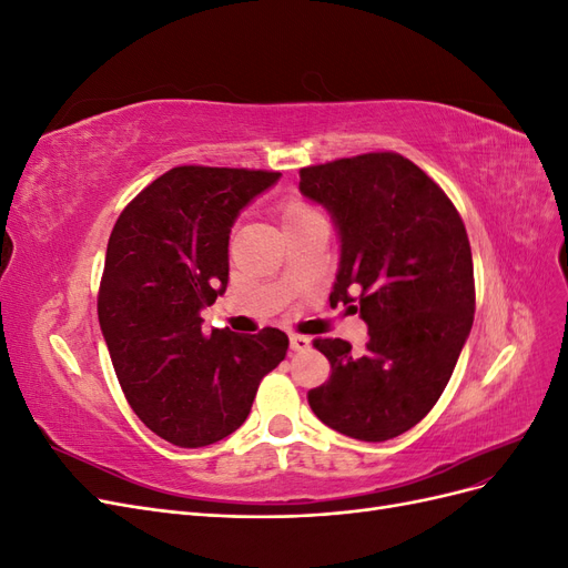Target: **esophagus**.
Here are the masks:
<instances>
[{
  "label": "esophagus",
  "mask_w": 568,
  "mask_h": 568,
  "mask_svg": "<svg viewBox=\"0 0 568 568\" xmlns=\"http://www.w3.org/2000/svg\"><path fill=\"white\" fill-rule=\"evenodd\" d=\"M288 341H291V351H298L301 353V351L311 348V338L303 336V334H291Z\"/></svg>",
  "instance_id": "34e87169"
}]
</instances>
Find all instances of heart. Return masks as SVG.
Listing matches in <instances>:
<instances>
[{"instance_id":"obj_1","label":"heart","mask_w":568,"mask_h":568,"mask_svg":"<svg viewBox=\"0 0 568 568\" xmlns=\"http://www.w3.org/2000/svg\"><path fill=\"white\" fill-rule=\"evenodd\" d=\"M277 211H280V217H282L284 225H288V222H294V220H298V217H305V215L315 213V211L311 209V203H305L301 196H294V194L284 196V199L280 201V205H277Z\"/></svg>"}]
</instances>
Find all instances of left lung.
<instances>
[{
    "instance_id": "left-lung-1",
    "label": "left lung",
    "mask_w": 568,
    "mask_h": 568,
    "mask_svg": "<svg viewBox=\"0 0 568 568\" xmlns=\"http://www.w3.org/2000/svg\"><path fill=\"white\" fill-rule=\"evenodd\" d=\"M301 192L341 234L332 305L358 301L369 326L363 353L315 338L332 374L307 390L320 422L382 443L409 432L438 403L476 311L471 246L448 194L395 151L301 168Z\"/></svg>"
}]
</instances>
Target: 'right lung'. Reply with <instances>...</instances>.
Segmentation results:
<instances>
[{"mask_svg": "<svg viewBox=\"0 0 568 568\" xmlns=\"http://www.w3.org/2000/svg\"><path fill=\"white\" fill-rule=\"evenodd\" d=\"M277 180L272 170L178 165L113 225L97 296L101 332L134 415L180 448L234 434L286 355L280 329L205 334L199 317L227 286L232 222Z\"/></svg>", "mask_w": 568, "mask_h": 568, "instance_id": "obj_1", "label": "right lung"}]
</instances>
